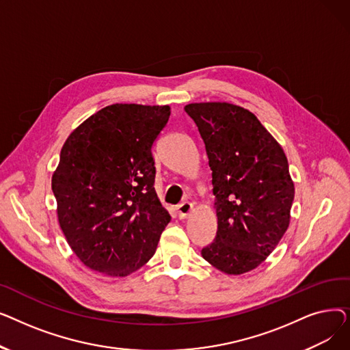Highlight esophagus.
Listing matches in <instances>:
<instances>
[{
  "instance_id": "34e87169",
  "label": "esophagus",
  "mask_w": 350,
  "mask_h": 350,
  "mask_svg": "<svg viewBox=\"0 0 350 350\" xmlns=\"http://www.w3.org/2000/svg\"><path fill=\"white\" fill-rule=\"evenodd\" d=\"M193 208V204L189 203V201H183V203H180L177 207H176V211H177V215L178 218H186L189 215V213L191 211Z\"/></svg>"
}]
</instances>
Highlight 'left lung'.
Wrapping results in <instances>:
<instances>
[{
  "label": "left lung",
  "instance_id": "obj_1",
  "mask_svg": "<svg viewBox=\"0 0 350 350\" xmlns=\"http://www.w3.org/2000/svg\"><path fill=\"white\" fill-rule=\"evenodd\" d=\"M213 172L214 241L201 255L217 269L240 275L258 267L289 226L295 189L288 160L250 110L226 102L190 103Z\"/></svg>",
  "mask_w": 350,
  "mask_h": 350
}]
</instances>
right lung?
<instances>
[{"label": "right lung", "instance_id": "add662e5", "mask_svg": "<svg viewBox=\"0 0 350 350\" xmlns=\"http://www.w3.org/2000/svg\"><path fill=\"white\" fill-rule=\"evenodd\" d=\"M169 106L115 103L66 139L52 191L68 244L90 269L126 277L149 261L170 215L154 191L152 147Z\"/></svg>", "mask_w": 350, "mask_h": 350}]
</instances>
